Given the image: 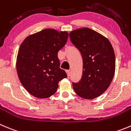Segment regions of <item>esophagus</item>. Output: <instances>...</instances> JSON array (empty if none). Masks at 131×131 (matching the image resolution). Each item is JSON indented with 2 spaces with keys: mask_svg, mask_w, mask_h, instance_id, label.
Listing matches in <instances>:
<instances>
[{
  "mask_svg": "<svg viewBox=\"0 0 131 131\" xmlns=\"http://www.w3.org/2000/svg\"><path fill=\"white\" fill-rule=\"evenodd\" d=\"M66 72H67V76L70 77V70H67V71H66Z\"/></svg>",
  "mask_w": 131,
  "mask_h": 131,
  "instance_id": "34e87169",
  "label": "esophagus"
}]
</instances>
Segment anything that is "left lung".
<instances>
[{
	"label": "left lung",
	"mask_w": 131,
	"mask_h": 131,
	"mask_svg": "<svg viewBox=\"0 0 131 131\" xmlns=\"http://www.w3.org/2000/svg\"><path fill=\"white\" fill-rule=\"evenodd\" d=\"M69 36L83 58L82 77L73 83V89L83 98H96L106 91L114 75L113 47L107 38L89 28L73 30Z\"/></svg>",
	"instance_id": "left-lung-1"
}]
</instances>
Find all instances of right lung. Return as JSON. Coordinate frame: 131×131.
Segmentation results:
<instances>
[{
	"label": "right lung",
	"instance_id": "right-lung-1",
	"mask_svg": "<svg viewBox=\"0 0 131 131\" xmlns=\"http://www.w3.org/2000/svg\"><path fill=\"white\" fill-rule=\"evenodd\" d=\"M67 31L45 29L27 37L20 45L16 67L20 83L38 98L53 95L59 81L67 78L57 53L68 39Z\"/></svg>",
	"mask_w": 131,
	"mask_h": 131
}]
</instances>
